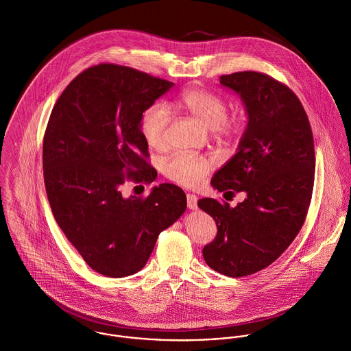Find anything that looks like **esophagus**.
Instances as JSON below:
<instances>
[{
	"label": "esophagus",
	"instance_id": "1",
	"mask_svg": "<svg viewBox=\"0 0 351 351\" xmlns=\"http://www.w3.org/2000/svg\"><path fill=\"white\" fill-rule=\"evenodd\" d=\"M186 204L189 209H196L197 208V196H195L193 193H188L186 195Z\"/></svg>",
	"mask_w": 351,
	"mask_h": 351
}]
</instances>
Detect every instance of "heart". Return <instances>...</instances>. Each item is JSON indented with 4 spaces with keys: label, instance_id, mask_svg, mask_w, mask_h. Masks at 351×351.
Segmentation results:
<instances>
[{
    "label": "heart",
    "instance_id": "obj_1",
    "mask_svg": "<svg viewBox=\"0 0 351 351\" xmlns=\"http://www.w3.org/2000/svg\"><path fill=\"white\" fill-rule=\"evenodd\" d=\"M176 105L193 114L220 139L230 141L241 132V119L227 114V101L215 92L197 88L185 89L178 96ZM169 121L170 112L160 102H154L143 110L139 130L143 141L150 149L162 150L166 146V130ZM213 166V156L176 152L165 160L163 173L176 184L195 188L206 178Z\"/></svg>",
    "mask_w": 351,
    "mask_h": 351
}]
</instances>
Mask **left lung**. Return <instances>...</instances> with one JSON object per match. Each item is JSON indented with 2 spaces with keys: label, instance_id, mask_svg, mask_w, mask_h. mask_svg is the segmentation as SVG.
<instances>
[{
  "label": "left lung",
  "instance_id": "1",
  "mask_svg": "<svg viewBox=\"0 0 351 351\" xmlns=\"http://www.w3.org/2000/svg\"><path fill=\"white\" fill-rule=\"evenodd\" d=\"M220 84L241 95L249 124L239 151L210 184L247 197L235 208L199 200L217 227L202 255L215 271L243 277L271 265L300 232L313 191V136L300 100L285 84L258 71L221 75Z\"/></svg>",
  "mask_w": 351,
  "mask_h": 351
}]
</instances>
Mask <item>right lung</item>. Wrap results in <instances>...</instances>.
I'll use <instances>...</instances> for the list:
<instances>
[{"label":"right lung","instance_id":"add662e5","mask_svg":"<svg viewBox=\"0 0 351 351\" xmlns=\"http://www.w3.org/2000/svg\"><path fill=\"white\" fill-rule=\"evenodd\" d=\"M174 84L132 67L100 63L78 74L51 112L43 174L53 217L84 261L106 277L139 271L158 235L186 209L184 191L154 186L124 199L125 181L151 184L156 170L139 123Z\"/></svg>","mask_w":351,"mask_h":351}]
</instances>
